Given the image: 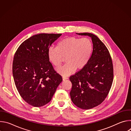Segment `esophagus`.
Returning <instances> with one entry per match:
<instances>
[{
    "label": "esophagus",
    "instance_id": "esophagus-1",
    "mask_svg": "<svg viewBox=\"0 0 131 131\" xmlns=\"http://www.w3.org/2000/svg\"><path fill=\"white\" fill-rule=\"evenodd\" d=\"M62 79H63V81H65V80H66L68 79V78L66 77H63Z\"/></svg>",
    "mask_w": 131,
    "mask_h": 131
}]
</instances>
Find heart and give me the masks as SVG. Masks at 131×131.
Segmentation results:
<instances>
[{"instance_id":"1","label":"heart","mask_w":131,"mask_h":131,"mask_svg":"<svg viewBox=\"0 0 131 131\" xmlns=\"http://www.w3.org/2000/svg\"><path fill=\"white\" fill-rule=\"evenodd\" d=\"M93 49V42L90 39L71 36L60 41L57 47H49L47 55L49 61L56 67L61 65L65 58L67 63L58 69V72L66 76L76 69L81 70L87 65L91 59Z\"/></svg>"}]
</instances>
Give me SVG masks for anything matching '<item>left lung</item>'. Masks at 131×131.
Instances as JSON below:
<instances>
[{"label":"left lung","instance_id":"left-lung-1","mask_svg":"<svg viewBox=\"0 0 131 131\" xmlns=\"http://www.w3.org/2000/svg\"><path fill=\"white\" fill-rule=\"evenodd\" d=\"M76 34L91 37L93 49L87 65L69 78L72 83L70 95L78 107L90 109L101 104L108 94L114 79L113 62L107 48L96 36Z\"/></svg>","mask_w":131,"mask_h":131}]
</instances>
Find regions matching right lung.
I'll use <instances>...</instances> for the list:
<instances>
[{
  "label": "right lung",
  "instance_id": "right-lung-1",
  "mask_svg": "<svg viewBox=\"0 0 131 131\" xmlns=\"http://www.w3.org/2000/svg\"><path fill=\"white\" fill-rule=\"evenodd\" d=\"M61 34H39L25 40L16 50L12 73L22 99L34 107H41L52 99L62 81L47 55V50Z\"/></svg>",
  "mask_w": 131,
  "mask_h": 131
}]
</instances>
